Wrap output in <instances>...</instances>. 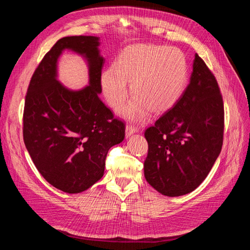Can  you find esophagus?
<instances>
[{
  "label": "esophagus",
  "mask_w": 250,
  "mask_h": 250,
  "mask_svg": "<svg viewBox=\"0 0 250 250\" xmlns=\"http://www.w3.org/2000/svg\"><path fill=\"white\" fill-rule=\"evenodd\" d=\"M135 132H138V128L137 127H134L132 125H126V127H125V135H126L127 139L130 138L131 135L133 133H135Z\"/></svg>",
  "instance_id": "34e87169"
}]
</instances>
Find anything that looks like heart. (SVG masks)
<instances>
[{
    "label": "heart",
    "mask_w": 250,
    "mask_h": 250,
    "mask_svg": "<svg viewBox=\"0 0 250 250\" xmlns=\"http://www.w3.org/2000/svg\"><path fill=\"white\" fill-rule=\"evenodd\" d=\"M188 79V62L184 52L162 44L128 47L101 75L105 100L119 109L128 95V82L134 95L120 111L127 120L141 121L150 109L162 113L172 108L183 95Z\"/></svg>",
    "instance_id": "b5f03b06"
}]
</instances>
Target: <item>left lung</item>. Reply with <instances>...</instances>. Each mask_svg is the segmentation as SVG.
Instances as JSON below:
<instances>
[{
    "instance_id": "1",
    "label": "left lung",
    "mask_w": 250,
    "mask_h": 250,
    "mask_svg": "<svg viewBox=\"0 0 250 250\" xmlns=\"http://www.w3.org/2000/svg\"><path fill=\"white\" fill-rule=\"evenodd\" d=\"M223 101L207 64L195 55L190 83L180 99L145 131L144 175L169 197L191 193L206 179L221 152Z\"/></svg>"
}]
</instances>
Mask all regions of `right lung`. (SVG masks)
Wrapping results in <instances>:
<instances>
[{
  "mask_svg": "<svg viewBox=\"0 0 250 250\" xmlns=\"http://www.w3.org/2000/svg\"><path fill=\"white\" fill-rule=\"evenodd\" d=\"M100 37L66 36L44 55L30 81L24 109V142L36 169L58 190L77 194L101 179L110 147L125 138V125L100 100ZM86 59L89 84L71 90L58 80L65 50Z\"/></svg>",
  "mask_w": 250,
  "mask_h": 250,
  "instance_id": "add662e5",
  "label": "right lung"
}]
</instances>
